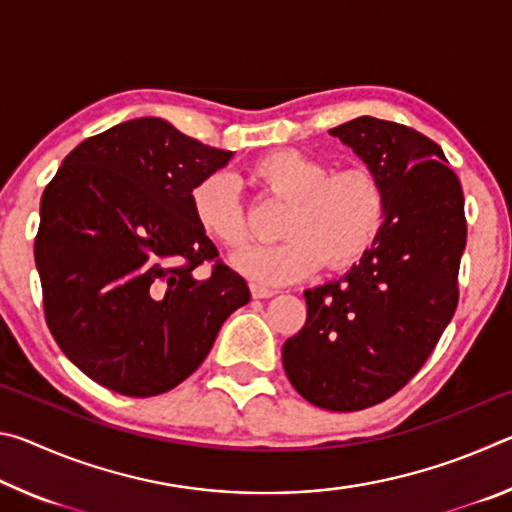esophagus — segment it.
<instances>
[{
  "instance_id": "1",
  "label": "esophagus",
  "mask_w": 512,
  "mask_h": 512,
  "mask_svg": "<svg viewBox=\"0 0 512 512\" xmlns=\"http://www.w3.org/2000/svg\"><path fill=\"white\" fill-rule=\"evenodd\" d=\"M250 293H253V298H257V300H264V298H271V296H275V291H273V289L259 287V284H250Z\"/></svg>"
}]
</instances>
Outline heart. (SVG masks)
I'll use <instances>...</instances> for the list:
<instances>
[{"mask_svg": "<svg viewBox=\"0 0 512 512\" xmlns=\"http://www.w3.org/2000/svg\"><path fill=\"white\" fill-rule=\"evenodd\" d=\"M250 178L266 194L287 201L280 244L250 246L232 257V268L264 287L307 280L325 264L345 271L359 264L381 237L388 192L368 164L329 171L323 160L296 149H277L250 164ZM189 207L207 239L239 248L248 239L235 180L216 171L198 180Z\"/></svg>", "mask_w": 512, "mask_h": 512, "instance_id": "heart-1", "label": "heart"}]
</instances>
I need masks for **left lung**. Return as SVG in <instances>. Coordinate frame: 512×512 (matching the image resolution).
<instances>
[{"label":"left lung","instance_id":"obj_1","mask_svg":"<svg viewBox=\"0 0 512 512\" xmlns=\"http://www.w3.org/2000/svg\"><path fill=\"white\" fill-rule=\"evenodd\" d=\"M329 133L384 180L388 216L359 264L305 291L307 323L282 363L307 402L348 413L395 395L436 348L458 305L467 223L461 183L429 137L375 117Z\"/></svg>","mask_w":512,"mask_h":512}]
</instances>
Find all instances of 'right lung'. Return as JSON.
I'll list each match as a JSON object with an SVG mask.
<instances>
[{"instance_id":"1","label":"right lung","mask_w":512,"mask_h":512,"mask_svg":"<svg viewBox=\"0 0 512 512\" xmlns=\"http://www.w3.org/2000/svg\"><path fill=\"white\" fill-rule=\"evenodd\" d=\"M230 158L142 117L81 142L47 185L36 237L47 327L92 381L128 397L171 391L250 300L189 207ZM203 261L215 268L198 281Z\"/></svg>"}]
</instances>
